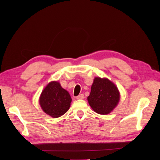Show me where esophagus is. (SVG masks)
Segmentation results:
<instances>
[{
    "instance_id": "obj_1",
    "label": "esophagus",
    "mask_w": 160,
    "mask_h": 160,
    "mask_svg": "<svg viewBox=\"0 0 160 160\" xmlns=\"http://www.w3.org/2000/svg\"><path fill=\"white\" fill-rule=\"evenodd\" d=\"M84 98H85L84 95L83 94H81V95L77 96L76 98H77V99H84Z\"/></svg>"
}]
</instances>
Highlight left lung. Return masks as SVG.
Listing matches in <instances>:
<instances>
[{"mask_svg":"<svg viewBox=\"0 0 160 160\" xmlns=\"http://www.w3.org/2000/svg\"><path fill=\"white\" fill-rule=\"evenodd\" d=\"M120 100L118 87L108 78L95 77L88 101L95 112L108 115L117 107Z\"/></svg>","mask_w":160,"mask_h":160,"instance_id":"1","label":"left lung"}]
</instances>
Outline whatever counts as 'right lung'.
<instances>
[{
    "mask_svg": "<svg viewBox=\"0 0 160 160\" xmlns=\"http://www.w3.org/2000/svg\"><path fill=\"white\" fill-rule=\"evenodd\" d=\"M71 101L69 92L62 88L59 82L52 81L42 91L38 102L46 114L57 118L69 110Z\"/></svg>",
    "mask_w": 160,
    "mask_h": 160,
    "instance_id": "obj_1",
    "label": "right lung"
}]
</instances>
